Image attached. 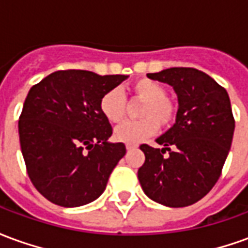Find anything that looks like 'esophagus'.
<instances>
[{"label": "esophagus", "instance_id": "esophagus-1", "mask_svg": "<svg viewBox=\"0 0 248 248\" xmlns=\"http://www.w3.org/2000/svg\"><path fill=\"white\" fill-rule=\"evenodd\" d=\"M137 147H138V145H133V143H127V145H126V149H127V150H134Z\"/></svg>", "mask_w": 248, "mask_h": 248}]
</instances>
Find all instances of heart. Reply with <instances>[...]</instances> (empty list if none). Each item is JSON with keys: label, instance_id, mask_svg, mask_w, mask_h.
I'll use <instances>...</instances> for the list:
<instances>
[{"label": "heart", "instance_id": "b5f03b06", "mask_svg": "<svg viewBox=\"0 0 248 248\" xmlns=\"http://www.w3.org/2000/svg\"><path fill=\"white\" fill-rule=\"evenodd\" d=\"M130 93L140 101H145L140 111L142 119L126 121L115 127L114 135L121 142L140 143L162 127H169L177 117V105L166 97V89L159 82L138 79L130 86ZM99 108L105 118L117 124L121 122L126 111V98L118 89H111L102 95Z\"/></svg>", "mask_w": 248, "mask_h": 248}]
</instances>
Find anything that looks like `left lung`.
<instances>
[{"mask_svg":"<svg viewBox=\"0 0 248 248\" xmlns=\"http://www.w3.org/2000/svg\"><path fill=\"white\" fill-rule=\"evenodd\" d=\"M170 85L178 97L175 124L156 138L163 149L140 145L145 163L138 170L142 190L167 207H186L207 194L229 155L235 121L227 92L192 67L149 73ZM167 151L169 156H163Z\"/></svg>","mask_w":248,"mask_h":248,"instance_id":"obj_1","label":"left lung"}]
</instances>
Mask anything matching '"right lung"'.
<instances>
[{"instance_id":"right-lung-1","label":"right lung","mask_w":248,"mask_h":248,"mask_svg":"<svg viewBox=\"0 0 248 248\" xmlns=\"http://www.w3.org/2000/svg\"><path fill=\"white\" fill-rule=\"evenodd\" d=\"M126 78L60 70L30 89L18 121L19 143L30 181L51 203L78 207L105 191L126 147L108 142L113 129L99 101Z\"/></svg>"}]
</instances>
